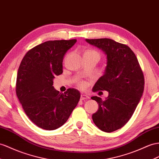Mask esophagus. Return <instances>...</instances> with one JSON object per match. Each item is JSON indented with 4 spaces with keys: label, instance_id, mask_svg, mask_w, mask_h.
<instances>
[{
    "label": "esophagus",
    "instance_id": "obj_1",
    "mask_svg": "<svg viewBox=\"0 0 159 159\" xmlns=\"http://www.w3.org/2000/svg\"><path fill=\"white\" fill-rule=\"evenodd\" d=\"M88 99H89V96H87V95H84V94H81V95H80V99H81V100Z\"/></svg>",
    "mask_w": 159,
    "mask_h": 159
}]
</instances>
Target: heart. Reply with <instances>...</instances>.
Wrapping results in <instances>:
<instances>
[{
    "instance_id": "1",
    "label": "heart",
    "mask_w": 159,
    "mask_h": 159,
    "mask_svg": "<svg viewBox=\"0 0 159 159\" xmlns=\"http://www.w3.org/2000/svg\"><path fill=\"white\" fill-rule=\"evenodd\" d=\"M84 54H91V55H93V56H97V57H98L99 58H100V54H99V52H97V51L93 50H87L86 52L84 53ZM80 86L83 87L84 86V83H81V84H80Z\"/></svg>"
}]
</instances>
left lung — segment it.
<instances>
[{
	"label": "left lung",
	"instance_id": "left-lung-1",
	"mask_svg": "<svg viewBox=\"0 0 159 159\" xmlns=\"http://www.w3.org/2000/svg\"><path fill=\"white\" fill-rule=\"evenodd\" d=\"M89 44L102 50L107 57L103 75L93 88V91H107L108 97H92L99 104L93 113L94 124L101 130L112 132L127 123L135 111L143 94L144 79L138 59L126 45L108 39H86Z\"/></svg>",
	"mask_w": 159,
	"mask_h": 159
}]
</instances>
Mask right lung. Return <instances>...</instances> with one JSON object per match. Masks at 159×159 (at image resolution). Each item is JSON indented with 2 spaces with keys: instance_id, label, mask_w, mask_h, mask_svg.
Segmentation results:
<instances>
[{
  "instance_id": "add662e5",
  "label": "right lung",
  "mask_w": 159,
  "mask_h": 159,
  "mask_svg": "<svg viewBox=\"0 0 159 159\" xmlns=\"http://www.w3.org/2000/svg\"><path fill=\"white\" fill-rule=\"evenodd\" d=\"M76 39L48 41L31 49L20 64L16 94L32 122L46 130L66 123L79 101L80 92L68 89L61 93L53 87L62 73L64 57Z\"/></svg>"
}]
</instances>
